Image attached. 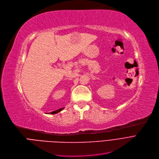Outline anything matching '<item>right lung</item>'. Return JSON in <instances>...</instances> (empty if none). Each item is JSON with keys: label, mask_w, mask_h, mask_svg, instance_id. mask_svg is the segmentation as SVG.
I'll return each instance as SVG.
<instances>
[{"label": "right lung", "mask_w": 159, "mask_h": 159, "mask_svg": "<svg viewBox=\"0 0 159 159\" xmlns=\"http://www.w3.org/2000/svg\"><path fill=\"white\" fill-rule=\"evenodd\" d=\"M63 109H64V108L63 107V108H61V109H58V110H56V111H52V112H50V114H52V115L56 114V113H57V112H60L61 111H62ZM48 114H49V112H48Z\"/></svg>", "instance_id": "add662e5"}]
</instances>
